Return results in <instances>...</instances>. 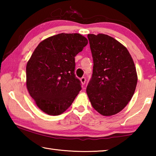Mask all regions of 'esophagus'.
I'll return each instance as SVG.
<instances>
[{
	"label": "esophagus",
	"instance_id": "esophagus-1",
	"mask_svg": "<svg viewBox=\"0 0 156 156\" xmlns=\"http://www.w3.org/2000/svg\"><path fill=\"white\" fill-rule=\"evenodd\" d=\"M80 81H81L82 84H85V82H86V78L85 77H82L80 78Z\"/></svg>",
	"mask_w": 156,
	"mask_h": 156
}]
</instances>
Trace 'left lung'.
<instances>
[{"mask_svg": "<svg viewBox=\"0 0 156 156\" xmlns=\"http://www.w3.org/2000/svg\"><path fill=\"white\" fill-rule=\"evenodd\" d=\"M93 58V73L87 87L92 107L109 116L122 111L135 92L137 73L130 54L106 34L87 35Z\"/></svg>", "mask_w": 156, "mask_h": 156, "instance_id": "left-lung-1", "label": "left lung"}]
</instances>
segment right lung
I'll return each instance as SVG.
<instances>
[{
    "instance_id": "1",
    "label": "right lung",
    "mask_w": 156,
    "mask_h": 156,
    "mask_svg": "<svg viewBox=\"0 0 156 156\" xmlns=\"http://www.w3.org/2000/svg\"><path fill=\"white\" fill-rule=\"evenodd\" d=\"M88 43L80 34H59L42 41L26 67L27 88L44 113L65 112L81 90L75 74V56Z\"/></svg>"
}]
</instances>
